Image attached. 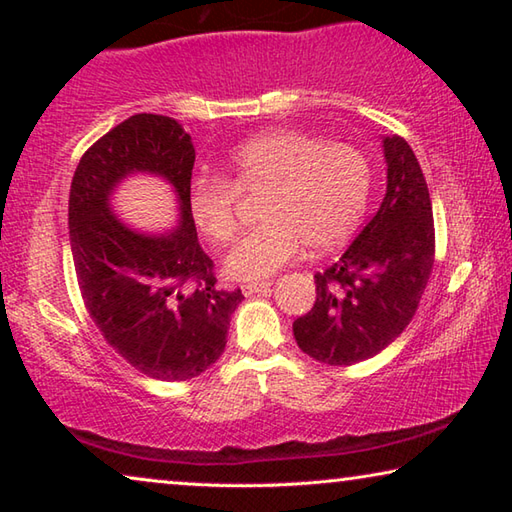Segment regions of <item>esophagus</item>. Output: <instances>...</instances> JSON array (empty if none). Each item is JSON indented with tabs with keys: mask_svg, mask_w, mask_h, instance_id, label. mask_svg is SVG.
I'll use <instances>...</instances> for the list:
<instances>
[{
	"mask_svg": "<svg viewBox=\"0 0 512 512\" xmlns=\"http://www.w3.org/2000/svg\"><path fill=\"white\" fill-rule=\"evenodd\" d=\"M244 296H255V293H268L271 291V282H248L241 287Z\"/></svg>",
	"mask_w": 512,
	"mask_h": 512,
	"instance_id": "34e87169",
	"label": "esophagus"
}]
</instances>
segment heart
I'll return each mask as SVG.
<instances>
[{
    "label": "heart",
    "mask_w": 512,
    "mask_h": 512,
    "mask_svg": "<svg viewBox=\"0 0 512 512\" xmlns=\"http://www.w3.org/2000/svg\"><path fill=\"white\" fill-rule=\"evenodd\" d=\"M370 164L345 142H320L293 128L255 135L232 151L223 178H196L187 210L196 230L216 246L237 232V194H262V225L225 257L228 277L262 282L302 248L327 253L343 246L368 210Z\"/></svg>",
    "instance_id": "b5f03b06"
}]
</instances>
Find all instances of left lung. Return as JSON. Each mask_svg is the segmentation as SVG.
I'll return each instance as SVG.
<instances>
[{
  "instance_id": "left-lung-1",
  "label": "left lung",
  "mask_w": 512,
  "mask_h": 512,
  "mask_svg": "<svg viewBox=\"0 0 512 512\" xmlns=\"http://www.w3.org/2000/svg\"><path fill=\"white\" fill-rule=\"evenodd\" d=\"M386 196L341 259L316 273V302L293 323L300 350L352 366L388 348L418 311L436 235L427 180L404 137H384Z\"/></svg>"
}]
</instances>
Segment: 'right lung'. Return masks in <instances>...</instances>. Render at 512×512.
I'll list each match as a JSON object with an SVG mask.
<instances>
[{
    "mask_svg": "<svg viewBox=\"0 0 512 512\" xmlns=\"http://www.w3.org/2000/svg\"><path fill=\"white\" fill-rule=\"evenodd\" d=\"M196 151L176 119L133 115L83 153L69 189V241L81 296L103 339L133 368L162 381L198 377L221 357L241 289L216 287L214 262L187 210ZM133 172L160 175L179 198L181 223L137 233L109 196Z\"/></svg>",
    "mask_w": 512,
    "mask_h": 512,
    "instance_id": "add662e5",
    "label": "right lung"
}]
</instances>
